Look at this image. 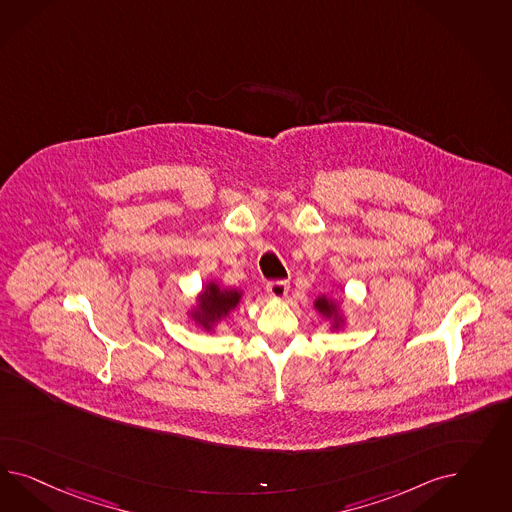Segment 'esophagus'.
<instances>
[{
  "label": "esophagus",
  "mask_w": 512,
  "mask_h": 512,
  "mask_svg": "<svg viewBox=\"0 0 512 512\" xmlns=\"http://www.w3.org/2000/svg\"><path fill=\"white\" fill-rule=\"evenodd\" d=\"M266 293L276 300H281L289 293V283L287 281H270V283H266Z\"/></svg>",
  "instance_id": "esophagus-1"
}]
</instances>
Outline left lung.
Returning a JSON list of instances; mask_svg holds the SVG:
<instances>
[{
    "instance_id": "8db88e82",
    "label": "left lung",
    "mask_w": 512,
    "mask_h": 512,
    "mask_svg": "<svg viewBox=\"0 0 512 512\" xmlns=\"http://www.w3.org/2000/svg\"><path fill=\"white\" fill-rule=\"evenodd\" d=\"M313 310L317 311L330 332H340L347 326V313L343 302L336 295H319L313 300Z\"/></svg>"
}]
</instances>
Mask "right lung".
Returning a JSON list of instances; mask_svg holds the SVG:
<instances>
[{
	"label": "right lung",
	"instance_id": "1",
	"mask_svg": "<svg viewBox=\"0 0 512 512\" xmlns=\"http://www.w3.org/2000/svg\"><path fill=\"white\" fill-rule=\"evenodd\" d=\"M244 300V291L236 287H225L216 279L204 281L199 295L187 308V319L199 326L206 334H217L219 326L223 325L234 311L240 308Z\"/></svg>",
	"mask_w": 512,
	"mask_h": 512
}]
</instances>
